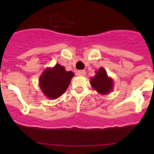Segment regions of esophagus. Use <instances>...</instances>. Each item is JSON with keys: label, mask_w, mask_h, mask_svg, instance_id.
<instances>
[{"label": "esophagus", "mask_w": 154, "mask_h": 154, "mask_svg": "<svg viewBox=\"0 0 154 154\" xmlns=\"http://www.w3.org/2000/svg\"><path fill=\"white\" fill-rule=\"evenodd\" d=\"M76 74L77 76H85V71H84V70H78L76 72Z\"/></svg>", "instance_id": "34e87169"}]
</instances>
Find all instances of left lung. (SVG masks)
<instances>
[{
    "label": "left lung",
    "mask_w": 154,
    "mask_h": 154,
    "mask_svg": "<svg viewBox=\"0 0 154 154\" xmlns=\"http://www.w3.org/2000/svg\"><path fill=\"white\" fill-rule=\"evenodd\" d=\"M90 84L94 89L101 94H109L113 87L112 79L108 77L104 68H100L96 72V75L91 77Z\"/></svg>",
    "instance_id": "left-lung-1"
}]
</instances>
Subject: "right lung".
<instances>
[{
  "label": "right lung",
  "mask_w": 154,
  "mask_h": 154,
  "mask_svg": "<svg viewBox=\"0 0 154 154\" xmlns=\"http://www.w3.org/2000/svg\"><path fill=\"white\" fill-rule=\"evenodd\" d=\"M73 76V72L66 71L64 66L57 64L42 72L39 79L40 87L48 98H58L66 91Z\"/></svg>",
  "instance_id": "add662e5"
}]
</instances>
